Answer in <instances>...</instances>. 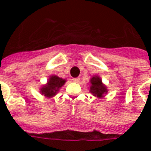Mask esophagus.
I'll list each match as a JSON object with an SVG mask.
<instances>
[{"mask_svg": "<svg viewBox=\"0 0 151 151\" xmlns=\"http://www.w3.org/2000/svg\"><path fill=\"white\" fill-rule=\"evenodd\" d=\"M73 82H77V83H78V82H79V81H80V78H73Z\"/></svg>", "mask_w": 151, "mask_h": 151, "instance_id": "34e87169", "label": "esophagus"}]
</instances>
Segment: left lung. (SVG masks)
Segmentation results:
<instances>
[{
    "mask_svg": "<svg viewBox=\"0 0 151 151\" xmlns=\"http://www.w3.org/2000/svg\"><path fill=\"white\" fill-rule=\"evenodd\" d=\"M91 84L90 92L93 94V95L97 96L98 98H102L105 94H107V87L103 84L101 78L99 76H94L91 79Z\"/></svg>",
    "mask_w": 151,
    "mask_h": 151,
    "instance_id": "1",
    "label": "left lung"
}]
</instances>
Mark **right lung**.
Returning <instances> with one entry per match:
<instances>
[{
  "label": "right lung",
  "mask_w": 151,
  "mask_h": 151,
  "mask_svg": "<svg viewBox=\"0 0 151 151\" xmlns=\"http://www.w3.org/2000/svg\"><path fill=\"white\" fill-rule=\"evenodd\" d=\"M65 82V79L60 78L56 75L51 76L47 81V83L46 85L43 86L42 88L40 89V93L47 98L53 97L57 94L60 88L62 87Z\"/></svg>",
  "instance_id": "add662e5"
}]
</instances>
